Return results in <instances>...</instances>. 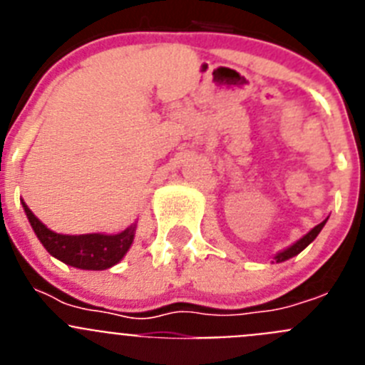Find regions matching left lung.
<instances>
[{
    "label": "left lung",
    "mask_w": 365,
    "mask_h": 365,
    "mask_svg": "<svg viewBox=\"0 0 365 365\" xmlns=\"http://www.w3.org/2000/svg\"><path fill=\"white\" fill-rule=\"evenodd\" d=\"M324 225H325V221L320 222V225H316V227L312 228V230L309 232L307 235H303L302 240L296 241V243L292 245V247H289V248H287V250H283V252H279L278 256L274 257V259H276L279 263V261H285V259H289V257H292V256H296V254L302 252L303 248L307 247V245H311L312 241L316 240V235L320 234V230H322V228H324Z\"/></svg>",
    "instance_id": "8db88e82"
}]
</instances>
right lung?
<instances>
[{"instance_id":"obj_1","label":"right lung","mask_w":365,"mask_h":365,"mask_svg":"<svg viewBox=\"0 0 365 365\" xmlns=\"http://www.w3.org/2000/svg\"><path fill=\"white\" fill-rule=\"evenodd\" d=\"M25 214L31 221L32 230L36 232L51 256L58 257L66 265L83 270H104L117 265L118 261L130 250L135 237V225L122 230L120 234H86V235H63L47 228L31 208L24 202Z\"/></svg>"}]
</instances>
